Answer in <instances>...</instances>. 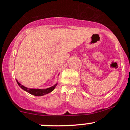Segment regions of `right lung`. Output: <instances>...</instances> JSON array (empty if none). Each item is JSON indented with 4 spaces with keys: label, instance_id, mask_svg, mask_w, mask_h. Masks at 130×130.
I'll list each match as a JSON object with an SVG mask.
<instances>
[{
    "label": "right lung",
    "instance_id": "right-lung-1",
    "mask_svg": "<svg viewBox=\"0 0 130 130\" xmlns=\"http://www.w3.org/2000/svg\"><path fill=\"white\" fill-rule=\"evenodd\" d=\"M16 81L18 84L19 85V86L22 89L25 90V91H26L27 92L29 93V94H32V95H35V96H43V95H46V94H49V93H50L51 92H52L55 89V88L56 86H57L58 84L56 83L54 86H52V87L47 89H30L27 88V87H25V86L21 85L18 80Z\"/></svg>",
    "mask_w": 130,
    "mask_h": 130
}]
</instances>
